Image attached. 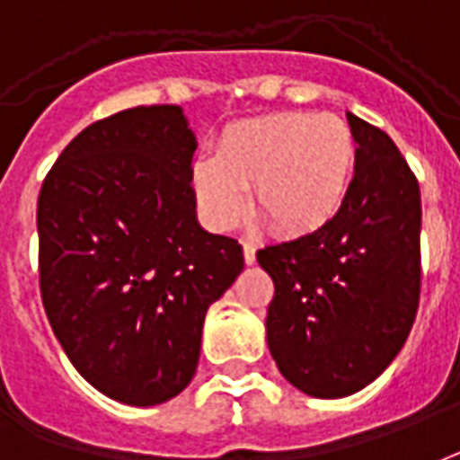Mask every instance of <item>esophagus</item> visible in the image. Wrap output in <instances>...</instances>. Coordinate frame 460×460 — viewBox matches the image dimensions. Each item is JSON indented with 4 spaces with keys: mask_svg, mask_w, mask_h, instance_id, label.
Instances as JSON below:
<instances>
[{
    "mask_svg": "<svg viewBox=\"0 0 460 460\" xmlns=\"http://www.w3.org/2000/svg\"><path fill=\"white\" fill-rule=\"evenodd\" d=\"M243 261L248 265L256 263V243L253 241H243Z\"/></svg>",
    "mask_w": 460,
    "mask_h": 460,
    "instance_id": "34e87169",
    "label": "esophagus"
}]
</instances>
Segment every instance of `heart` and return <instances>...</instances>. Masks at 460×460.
I'll return each instance as SVG.
<instances>
[{
  "instance_id": "obj_1",
  "label": "heart",
  "mask_w": 460,
  "mask_h": 460,
  "mask_svg": "<svg viewBox=\"0 0 460 460\" xmlns=\"http://www.w3.org/2000/svg\"><path fill=\"white\" fill-rule=\"evenodd\" d=\"M358 163L353 128L334 114L282 111L231 128L192 165L197 207L214 229L253 212L268 229L307 234L341 212Z\"/></svg>"
}]
</instances>
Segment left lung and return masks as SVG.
I'll return each mask as SVG.
<instances>
[{"label": "left lung", "mask_w": 460, "mask_h": 460, "mask_svg": "<svg viewBox=\"0 0 460 460\" xmlns=\"http://www.w3.org/2000/svg\"><path fill=\"white\" fill-rule=\"evenodd\" d=\"M358 144L341 212L312 234L261 248L273 278L268 349L292 385L346 397L393 363L421 292V195L393 138L349 114Z\"/></svg>", "instance_id": "8db88e82"}]
</instances>
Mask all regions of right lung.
<instances>
[{
	"mask_svg": "<svg viewBox=\"0 0 460 460\" xmlns=\"http://www.w3.org/2000/svg\"><path fill=\"white\" fill-rule=\"evenodd\" d=\"M195 134L175 104L124 109L63 148L39 192V282L77 373L148 407L190 385L204 314L243 270L195 217Z\"/></svg>",
	"mask_w": 460,
	"mask_h": 460,
	"instance_id": "add662e5",
	"label": "right lung"
}]
</instances>
